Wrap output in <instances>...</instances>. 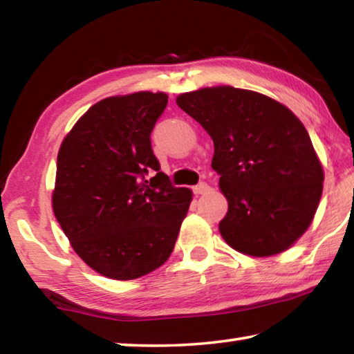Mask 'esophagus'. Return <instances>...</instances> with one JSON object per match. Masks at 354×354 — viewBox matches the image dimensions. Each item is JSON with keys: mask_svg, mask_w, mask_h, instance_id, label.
I'll return each instance as SVG.
<instances>
[{"mask_svg": "<svg viewBox=\"0 0 354 354\" xmlns=\"http://www.w3.org/2000/svg\"><path fill=\"white\" fill-rule=\"evenodd\" d=\"M209 190H211V187H209V184H206V183H200V184H196L195 187H194V194H196V195H203V194H207Z\"/></svg>", "mask_w": 354, "mask_h": 354, "instance_id": "obj_1", "label": "esophagus"}]
</instances>
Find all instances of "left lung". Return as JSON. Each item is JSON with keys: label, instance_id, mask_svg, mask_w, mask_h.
<instances>
[{"label": "left lung", "instance_id": "left-lung-1", "mask_svg": "<svg viewBox=\"0 0 354 354\" xmlns=\"http://www.w3.org/2000/svg\"><path fill=\"white\" fill-rule=\"evenodd\" d=\"M178 106L214 140L212 169L227 212L218 230L239 253H283L308 230L323 169L306 128L277 100L231 86L179 95Z\"/></svg>", "mask_w": 354, "mask_h": 354}]
</instances>
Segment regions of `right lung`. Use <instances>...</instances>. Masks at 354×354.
<instances>
[{"mask_svg": "<svg viewBox=\"0 0 354 354\" xmlns=\"http://www.w3.org/2000/svg\"><path fill=\"white\" fill-rule=\"evenodd\" d=\"M167 103L162 92L101 100L59 148L53 211L76 254L103 277L136 279L162 266L187 215L192 190L160 171L149 139Z\"/></svg>", "mask_w": 354, "mask_h": 354, "instance_id": "right-lung-1", "label": "right lung"}]
</instances>
